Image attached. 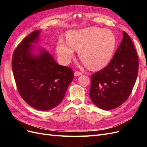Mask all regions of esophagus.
<instances>
[{"mask_svg": "<svg viewBox=\"0 0 147 147\" xmlns=\"http://www.w3.org/2000/svg\"><path fill=\"white\" fill-rule=\"evenodd\" d=\"M82 74V72H78V71H75V72H74V75L75 77H78V76H80V75H81Z\"/></svg>", "mask_w": 147, "mask_h": 147, "instance_id": "obj_1", "label": "esophagus"}]
</instances>
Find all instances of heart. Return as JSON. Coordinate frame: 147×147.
<instances>
[{
    "instance_id": "obj_1",
    "label": "heart",
    "mask_w": 147,
    "mask_h": 147,
    "mask_svg": "<svg viewBox=\"0 0 147 147\" xmlns=\"http://www.w3.org/2000/svg\"><path fill=\"white\" fill-rule=\"evenodd\" d=\"M67 43L63 38L57 42L56 51L64 64H69L78 51L79 58L91 70H99L112 60L117 47V38L112 31L90 27L70 31Z\"/></svg>"
}]
</instances>
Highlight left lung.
<instances>
[{
  "mask_svg": "<svg viewBox=\"0 0 147 147\" xmlns=\"http://www.w3.org/2000/svg\"><path fill=\"white\" fill-rule=\"evenodd\" d=\"M123 40L110 63L91 76L90 96L99 108L118 107L130 96L136 83L139 60L134 44L123 31Z\"/></svg>",
  "mask_w": 147,
  "mask_h": 147,
  "instance_id": "obj_1",
  "label": "left lung"
}]
</instances>
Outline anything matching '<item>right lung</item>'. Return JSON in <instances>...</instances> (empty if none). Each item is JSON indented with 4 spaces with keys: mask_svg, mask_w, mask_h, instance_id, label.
<instances>
[{
    "mask_svg": "<svg viewBox=\"0 0 147 147\" xmlns=\"http://www.w3.org/2000/svg\"><path fill=\"white\" fill-rule=\"evenodd\" d=\"M41 30H35L15 49L12 70L18 90L24 100L33 108L51 110L63 100L74 78L72 70L60 65L47 50L34 45L38 42Z\"/></svg>",
    "mask_w": 147,
    "mask_h": 147,
    "instance_id": "add662e5",
    "label": "right lung"
}]
</instances>
